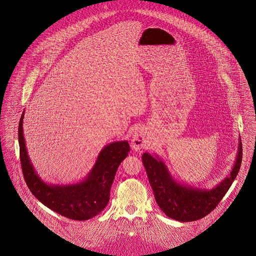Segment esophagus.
<instances>
[{
	"mask_svg": "<svg viewBox=\"0 0 256 256\" xmlns=\"http://www.w3.org/2000/svg\"><path fill=\"white\" fill-rule=\"evenodd\" d=\"M132 148L135 150H140L142 148H146V142L145 138V132L142 129H138L134 132L132 137Z\"/></svg>",
	"mask_w": 256,
	"mask_h": 256,
	"instance_id": "esophagus-1",
	"label": "esophagus"
}]
</instances>
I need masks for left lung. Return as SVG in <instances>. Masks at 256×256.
<instances>
[{"mask_svg": "<svg viewBox=\"0 0 256 256\" xmlns=\"http://www.w3.org/2000/svg\"><path fill=\"white\" fill-rule=\"evenodd\" d=\"M242 144L240 141L236 162L230 176L214 189L207 191L180 185L170 176L160 160L152 158L148 152L142 156L156 202L168 217L180 222L197 220L211 213L236 180L242 166Z\"/></svg>", "mask_w": 256, "mask_h": 256, "instance_id": "1", "label": "left lung"}]
</instances>
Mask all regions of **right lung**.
<instances>
[{
    "mask_svg": "<svg viewBox=\"0 0 256 256\" xmlns=\"http://www.w3.org/2000/svg\"><path fill=\"white\" fill-rule=\"evenodd\" d=\"M22 113L18 124L20 158L22 174L32 193L49 209L68 219L84 220L100 214L110 201V188L121 162L128 156L127 141L115 142L100 154L88 178L72 186H50L37 176L28 158L22 135Z\"/></svg>",
    "mask_w": 256,
    "mask_h": 256,
    "instance_id": "add662e5",
    "label": "right lung"
}]
</instances>
